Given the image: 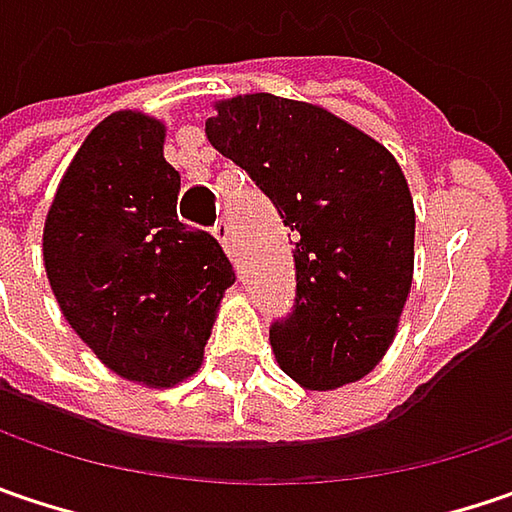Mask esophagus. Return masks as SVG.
<instances>
[{
  "label": "esophagus",
  "mask_w": 512,
  "mask_h": 512,
  "mask_svg": "<svg viewBox=\"0 0 512 512\" xmlns=\"http://www.w3.org/2000/svg\"><path fill=\"white\" fill-rule=\"evenodd\" d=\"M211 231H214V237L223 243V249H226V252H231V228H228V220H223V217H220V220L211 226Z\"/></svg>",
  "instance_id": "1"
}]
</instances>
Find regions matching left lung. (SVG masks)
<instances>
[{
    "mask_svg": "<svg viewBox=\"0 0 512 512\" xmlns=\"http://www.w3.org/2000/svg\"><path fill=\"white\" fill-rule=\"evenodd\" d=\"M205 133L295 237V304L269 327L284 374L310 391L371 374L414 269V205L397 159L327 109L266 92L217 104Z\"/></svg>",
    "mask_w": 512,
    "mask_h": 512,
    "instance_id": "1",
    "label": "left lung"
}]
</instances>
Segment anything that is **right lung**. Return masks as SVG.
Returning a JSON list of instances; mask_svg holds the SVG:
<instances>
[{
  "instance_id": "right-lung-1",
  "label": "right lung",
  "mask_w": 512,
  "mask_h": 512,
  "mask_svg": "<svg viewBox=\"0 0 512 512\" xmlns=\"http://www.w3.org/2000/svg\"><path fill=\"white\" fill-rule=\"evenodd\" d=\"M162 144L147 115L101 121L54 194L43 257L63 316L106 368L167 388L199 368L234 269L214 234L179 220Z\"/></svg>"
}]
</instances>
